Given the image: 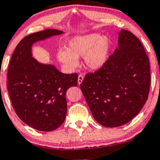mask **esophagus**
<instances>
[{
    "label": "esophagus",
    "instance_id": "obj_1",
    "mask_svg": "<svg viewBox=\"0 0 160 160\" xmlns=\"http://www.w3.org/2000/svg\"><path fill=\"white\" fill-rule=\"evenodd\" d=\"M83 78H84V77L82 76V75H81V74H80V75L78 76V84H79V85L82 83V80H83Z\"/></svg>",
    "mask_w": 160,
    "mask_h": 160
}]
</instances>
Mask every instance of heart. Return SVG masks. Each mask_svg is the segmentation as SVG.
Wrapping results in <instances>:
<instances>
[{"label":"heart","instance_id":"b5f03b06","mask_svg":"<svg viewBox=\"0 0 160 160\" xmlns=\"http://www.w3.org/2000/svg\"><path fill=\"white\" fill-rule=\"evenodd\" d=\"M110 49L111 40L108 38L92 33L72 38L66 49L58 52V58L66 67L74 68L78 65V58L84 57L87 67L98 70L106 62Z\"/></svg>","mask_w":160,"mask_h":160}]
</instances>
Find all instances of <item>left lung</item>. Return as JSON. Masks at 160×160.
<instances>
[{
  "instance_id": "1",
  "label": "left lung",
  "mask_w": 160,
  "mask_h": 160,
  "mask_svg": "<svg viewBox=\"0 0 160 160\" xmlns=\"http://www.w3.org/2000/svg\"><path fill=\"white\" fill-rule=\"evenodd\" d=\"M151 82L148 57L134 34L122 29L118 48L105 65L86 74L80 89L97 122L109 128L126 124L144 106Z\"/></svg>"
}]
</instances>
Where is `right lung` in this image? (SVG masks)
I'll return each mask as SVG.
<instances>
[{"label": "right lung", "mask_w": 160, "mask_h": 160, "mask_svg": "<svg viewBox=\"0 0 160 160\" xmlns=\"http://www.w3.org/2000/svg\"><path fill=\"white\" fill-rule=\"evenodd\" d=\"M62 33L46 29L26 36L9 62L7 89L14 110L24 123L38 131H52L62 124L67 113L66 92L78 86L77 73L62 74L32 56L34 43Z\"/></svg>", "instance_id": "add662e5"}]
</instances>
